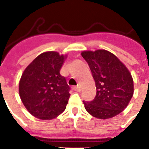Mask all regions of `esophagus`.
I'll return each instance as SVG.
<instances>
[{"mask_svg":"<svg viewBox=\"0 0 149 149\" xmlns=\"http://www.w3.org/2000/svg\"><path fill=\"white\" fill-rule=\"evenodd\" d=\"M72 89H73L75 91H77V92H79V91H81V88H80V86H73V87H72Z\"/></svg>","mask_w":149,"mask_h":149,"instance_id":"esophagus-1","label":"esophagus"}]
</instances>
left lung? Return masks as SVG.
<instances>
[{
    "label": "left lung",
    "mask_w": 149,
    "mask_h": 149,
    "mask_svg": "<svg viewBox=\"0 0 149 149\" xmlns=\"http://www.w3.org/2000/svg\"><path fill=\"white\" fill-rule=\"evenodd\" d=\"M95 81L97 94L92 101H83L86 111L99 119H108L122 112L134 93V83L127 67L113 53L104 49L84 51Z\"/></svg>",
    "instance_id": "obj_1"
}]
</instances>
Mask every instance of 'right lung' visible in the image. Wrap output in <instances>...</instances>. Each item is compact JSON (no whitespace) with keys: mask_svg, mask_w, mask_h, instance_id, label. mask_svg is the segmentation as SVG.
I'll use <instances>...</instances> for the list:
<instances>
[{"mask_svg":"<svg viewBox=\"0 0 149 149\" xmlns=\"http://www.w3.org/2000/svg\"><path fill=\"white\" fill-rule=\"evenodd\" d=\"M66 56L46 52L38 56L24 70L19 82V95L31 115L51 120L65 111L70 86L60 75Z\"/></svg>","mask_w":149,"mask_h":149,"instance_id":"1","label":"right lung"}]
</instances>
